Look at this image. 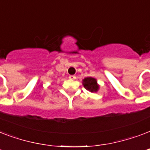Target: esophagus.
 Instances as JSON below:
<instances>
[{
    "label": "esophagus",
    "instance_id": "obj_1",
    "mask_svg": "<svg viewBox=\"0 0 150 150\" xmlns=\"http://www.w3.org/2000/svg\"><path fill=\"white\" fill-rule=\"evenodd\" d=\"M76 79L75 75H69V79L71 80H75Z\"/></svg>",
    "mask_w": 150,
    "mask_h": 150
}]
</instances>
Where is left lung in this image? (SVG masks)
I'll list each match as a JSON object with an SVG mask.
<instances>
[{
  "mask_svg": "<svg viewBox=\"0 0 150 150\" xmlns=\"http://www.w3.org/2000/svg\"><path fill=\"white\" fill-rule=\"evenodd\" d=\"M82 85L85 89L91 93H96L100 89V85L97 83V80L95 78L86 77L82 80Z\"/></svg>",
  "mask_w": 150,
  "mask_h": 150,
  "instance_id": "1",
  "label": "left lung"
}]
</instances>
